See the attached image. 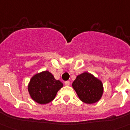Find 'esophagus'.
<instances>
[{
  "label": "esophagus",
  "instance_id": "obj_1",
  "mask_svg": "<svg viewBox=\"0 0 130 130\" xmlns=\"http://www.w3.org/2000/svg\"><path fill=\"white\" fill-rule=\"evenodd\" d=\"M70 84V83L69 81H66V82H65V83H64V84H65L66 86H69Z\"/></svg>",
  "mask_w": 130,
  "mask_h": 130
}]
</instances>
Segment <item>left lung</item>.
I'll return each mask as SVG.
<instances>
[{"label": "left lung", "mask_w": 130, "mask_h": 130, "mask_svg": "<svg viewBox=\"0 0 130 130\" xmlns=\"http://www.w3.org/2000/svg\"><path fill=\"white\" fill-rule=\"evenodd\" d=\"M72 86L80 100L88 104L99 101L104 93L102 82L87 72L78 75Z\"/></svg>", "instance_id": "obj_1"}]
</instances>
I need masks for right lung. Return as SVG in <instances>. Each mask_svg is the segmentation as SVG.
<instances>
[{"label":"right lung","instance_id":"1","mask_svg":"<svg viewBox=\"0 0 130 130\" xmlns=\"http://www.w3.org/2000/svg\"><path fill=\"white\" fill-rule=\"evenodd\" d=\"M63 84L56 80L53 75L47 71L34 74L28 83V91L30 96L39 104H46L55 98Z\"/></svg>","mask_w":130,"mask_h":130}]
</instances>
